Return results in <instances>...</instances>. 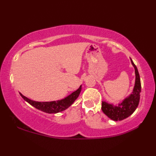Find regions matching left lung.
<instances>
[{
    "label": "left lung",
    "instance_id": "left-lung-1",
    "mask_svg": "<svg viewBox=\"0 0 156 156\" xmlns=\"http://www.w3.org/2000/svg\"><path fill=\"white\" fill-rule=\"evenodd\" d=\"M131 62L135 69L136 74L135 85L132 93L122 102L118 103V105L108 103L105 101L102 102V112L110 119L114 121H120L128 118L135 112L139 104L140 97V94L141 92L140 78L138 69L131 59Z\"/></svg>",
    "mask_w": 156,
    "mask_h": 156
}]
</instances>
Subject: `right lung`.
<instances>
[{
    "label": "right lung",
    "instance_id": "right-lung-1",
    "mask_svg": "<svg viewBox=\"0 0 156 156\" xmlns=\"http://www.w3.org/2000/svg\"><path fill=\"white\" fill-rule=\"evenodd\" d=\"M82 89V85L80 86L77 90L69 95L68 96L65 97V98L62 100H57V101H51V102H37L34 101L29 99L28 98L19 93L21 97L24 99L26 102L30 103L31 106L36 108L37 109H39L47 113H56L61 112L62 111L67 109L69 107L75 100L78 98Z\"/></svg>",
    "mask_w": 156,
    "mask_h": 156
}]
</instances>
